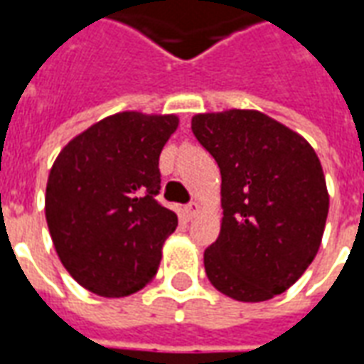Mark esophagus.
Segmentation results:
<instances>
[{
	"instance_id": "1",
	"label": "esophagus",
	"mask_w": 364,
	"mask_h": 364,
	"mask_svg": "<svg viewBox=\"0 0 364 364\" xmlns=\"http://www.w3.org/2000/svg\"><path fill=\"white\" fill-rule=\"evenodd\" d=\"M183 213H185V216H187V220H191V218H195L198 213V205L197 203H189V205L183 208Z\"/></svg>"
}]
</instances>
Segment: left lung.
<instances>
[{"instance_id":"left-lung-1","label":"left lung","mask_w":364,"mask_h":364,"mask_svg":"<svg viewBox=\"0 0 364 364\" xmlns=\"http://www.w3.org/2000/svg\"><path fill=\"white\" fill-rule=\"evenodd\" d=\"M191 130L222 175V228L205 271L222 294L261 302L302 277L320 250L329 197L312 146L257 111L208 112Z\"/></svg>"}]
</instances>
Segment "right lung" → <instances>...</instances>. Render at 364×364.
Masks as SVG:
<instances>
[{
	"instance_id": "1",
	"label": "right lung",
	"mask_w": 364,
	"mask_h": 364,
	"mask_svg": "<svg viewBox=\"0 0 364 364\" xmlns=\"http://www.w3.org/2000/svg\"><path fill=\"white\" fill-rule=\"evenodd\" d=\"M175 114L119 112L75 136L46 185V222L62 265L83 289L120 298L158 273L177 214L159 203V154Z\"/></svg>"
}]
</instances>
